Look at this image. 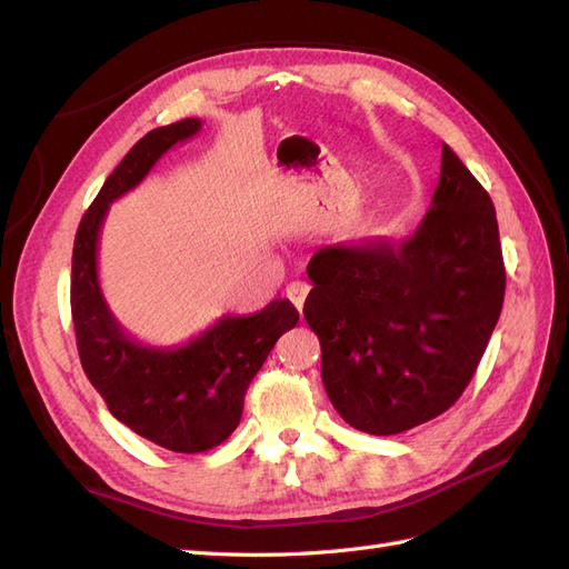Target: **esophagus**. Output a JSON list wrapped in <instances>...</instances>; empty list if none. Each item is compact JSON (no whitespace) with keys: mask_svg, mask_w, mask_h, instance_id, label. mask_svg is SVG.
I'll use <instances>...</instances> for the list:
<instances>
[{"mask_svg":"<svg viewBox=\"0 0 569 569\" xmlns=\"http://www.w3.org/2000/svg\"><path fill=\"white\" fill-rule=\"evenodd\" d=\"M308 291H311V287H308L306 282H291V284L287 287V299L297 306L299 313L303 311V303H306Z\"/></svg>","mask_w":569,"mask_h":569,"instance_id":"34e87169","label":"esophagus"}]
</instances>
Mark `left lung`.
<instances>
[{"mask_svg":"<svg viewBox=\"0 0 569 569\" xmlns=\"http://www.w3.org/2000/svg\"><path fill=\"white\" fill-rule=\"evenodd\" d=\"M306 322L322 385L360 432L389 437L449 410L470 385L503 308L491 197L449 144L432 206L403 239L322 247Z\"/></svg>","mask_w":569,"mask_h":569,"instance_id":"obj_1","label":"left lung"}]
</instances>
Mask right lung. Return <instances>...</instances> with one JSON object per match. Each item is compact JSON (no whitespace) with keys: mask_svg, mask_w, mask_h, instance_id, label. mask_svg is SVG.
I'll return each instance as SVG.
<instances>
[{"mask_svg":"<svg viewBox=\"0 0 569 569\" xmlns=\"http://www.w3.org/2000/svg\"><path fill=\"white\" fill-rule=\"evenodd\" d=\"M201 130L199 118L147 132L116 166L84 211L71 272V311L80 363L111 416L134 435L176 453H203L242 420L244 393L299 311L287 299L251 316H222L182 347L157 349L132 339L99 287L97 247L109 203L140 184L163 153Z\"/></svg>","mask_w":569,"mask_h":569,"instance_id":"right-lung-1","label":"right lung"}]
</instances>
